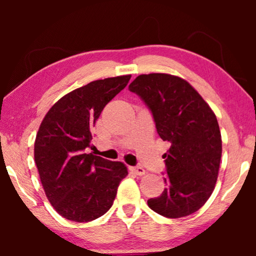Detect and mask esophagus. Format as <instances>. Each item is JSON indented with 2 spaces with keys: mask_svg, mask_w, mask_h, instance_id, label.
Masks as SVG:
<instances>
[{
  "mask_svg": "<svg viewBox=\"0 0 256 256\" xmlns=\"http://www.w3.org/2000/svg\"><path fill=\"white\" fill-rule=\"evenodd\" d=\"M129 170H130L132 172H134L135 174H138V176H142V174H146V170L143 169L142 166H130Z\"/></svg>",
  "mask_w": 256,
  "mask_h": 256,
  "instance_id": "1",
  "label": "esophagus"
}]
</instances>
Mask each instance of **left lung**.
<instances>
[{
  "label": "left lung",
  "instance_id": "left-lung-1",
  "mask_svg": "<svg viewBox=\"0 0 256 256\" xmlns=\"http://www.w3.org/2000/svg\"><path fill=\"white\" fill-rule=\"evenodd\" d=\"M152 112L164 154L166 188L148 206L166 218L198 211L214 190L222 158L216 114L186 80L166 73L141 74L129 85Z\"/></svg>",
  "mask_w": 256,
  "mask_h": 256
}]
</instances>
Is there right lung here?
Instances as JSON below:
<instances>
[{
    "label": "right lung",
    "mask_w": 256,
    "mask_h": 256,
    "mask_svg": "<svg viewBox=\"0 0 256 256\" xmlns=\"http://www.w3.org/2000/svg\"><path fill=\"white\" fill-rule=\"evenodd\" d=\"M129 76L96 80L59 99L42 121L34 141V162L45 194L65 219L86 222L112 208L122 162L86 154L92 128L104 106L127 86Z\"/></svg>",
    "instance_id": "right-lung-1"
}]
</instances>
